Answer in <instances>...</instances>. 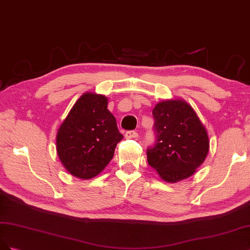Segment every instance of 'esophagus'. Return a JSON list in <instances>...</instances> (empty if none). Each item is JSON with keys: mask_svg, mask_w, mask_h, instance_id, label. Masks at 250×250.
Listing matches in <instances>:
<instances>
[{"mask_svg": "<svg viewBox=\"0 0 250 250\" xmlns=\"http://www.w3.org/2000/svg\"><path fill=\"white\" fill-rule=\"evenodd\" d=\"M125 137L126 139H134V138H137V137H138V134H137L135 131H128L125 134Z\"/></svg>", "mask_w": 250, "mask_h": 250, "instance_id": "1", "label": "esophagus"}]
</instances>
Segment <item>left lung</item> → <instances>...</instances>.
<instances>
[{"label":"left lung","mask_w":250,"mask_h":250,"mask_svg":"<svg viewBox=\"0 0 250 250\" xmlns=\"http://www.w3.org/2000/svg\"><path fill=\"white\" fill-rule=\"evenodd\" d=\"M155 118L157 141L147 149V162L167 183L188 179L205 162L210 140L196 112L182 99L158 103Z\"/></svg>","instance_id":"8db88e82"}]
</instances>
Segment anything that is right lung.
I'll return each mask as SVG.
<instances>
[{"label":"right lung","mask_w":250,"mask_h":250,"mask_svg":"<svg viewBox=\"0 0 250 250\" xmlns=\"http://www.w3.org/2000/svg\"><path fill=\"white\" fill-rule=\"evenodd\" d=\"M107 107V96L85 92L58 128V158L66 171L78 179L90 180L100 174L124 138Z\"/></svg>","instance_id":"right-lung-1"}]
</instances>
